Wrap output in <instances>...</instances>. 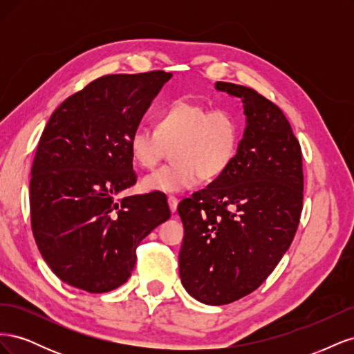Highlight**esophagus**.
<instances>
[{
    "label": "esophagus",
    "mask_w": 354,
    "mask_h": 354,
    "mask_svg": "<svg viewBox=\"0 0 354 354\" xmlns=\"http://www.w3.org/2000/svg\"><path fill=\"white\" fill-rule=\"evenodd\" d=\"M168 207L171 212H176L177 211V205H178V199L176 196H168Z\"/></svg>",
    "instance_id": "obj_1"
}]
</instances>
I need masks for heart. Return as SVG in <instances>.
Returning <instances> with one entry per match:
<instances>
[{
	"label": "heart",
	"mask_w": 354,
	"mask_h": 354,
	"mask_svg": "<svg viewBox=\"0 0 354 354\" xmlns=\"http://www.w3.org/2000/svg\"><path fill=\"white\" fill-rule=\"evenodd\" d=\"M238 143L239 125L229 111L177 100L159 113L155 130H133L128 147L142 168L156 167L171 151L173 162L143 177L140 186L149 194H180L223 174Z\"/></svg>",
	"instance_id": "heart-1"
}]
</instances>
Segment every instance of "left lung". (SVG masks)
<instances>
[{
  "instance_id": "left-lung-1",
  "label": "left lung",
  "mask_w": 354,
  "mask_h": 354,
  "mask_svg": "<svg viewBox=\"0 0 354 354\" xmlns=\"http://www.w3.org/2000/svg\"><path fill=\"white\" fill-rule=\"evenodd\" d=\"M243 103L246 125L227 169L180 202V277L198 301L255 291L291 245L303 209L301 147L283 112L252 88L216 82Z\"/></svg>"
}]
</instances>
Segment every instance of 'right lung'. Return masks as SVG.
<instances>
[{"instance_id": "right-lung-1", "label": "right lung", "mask_w": 354, "mask_h": 354, "mask_svg": "<svg viewBox=\"0 0 354 354\" xmlns=\"http://www.w3.org/2000/svg\"><path fill=\"white\" fill-rule=\"evenodd\" d=\"M171 77L106 75L50 116L30 171V224L62 282L91 294L121 286L138 243L169 218L159 194L116 198L137 181L130 136Z\"/></svg>"}]
</instances>
